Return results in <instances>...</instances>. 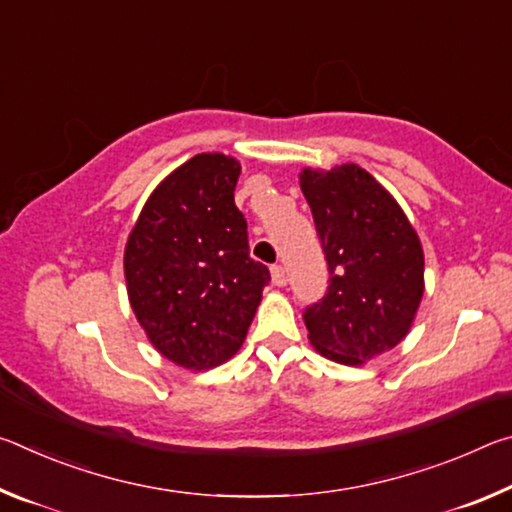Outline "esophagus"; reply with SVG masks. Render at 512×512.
I'll list each match as a JSON object with an SVG mask.
<instances>
[{"label":"esophagus","mask_w":512,"mask_h":512,"mask_svg":"<svg viewBox=\"0 0 512 512\" xmlns=\"http://www.w3.org/2000/svg\"><path fill=\"white\" fill-rule=\"evenodd\" d=\"M271 280L275 287H284V284H287V273H284L282 266H271Z\"/></svg>","instance_id":"esophagus-1"}]
</instances>
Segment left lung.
<instances>
[{
	"instance_id": "obj_1",
	"label": "left lung",
	"mask_w": 512,
	"mask_h": 512,
	"mask_svg": "<svg viewBox=\"0 0 512 512\" xmlns=\"http://www.w3.org/2000/svg\"><path fill=\"white\" fill-rule=\"evenodd\" d=\"M329 266V287L305 311L309 343L343 366L406 339L424 296L418 232L388 189L359 164L300 171Z\"/></svg>"
}]
</instances>
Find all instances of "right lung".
<instances>
[{
    "label": "right lung",
    "instance_id": "obj_1",
    "mask_svg": "<svg viewBox=\"0 0 512 512\" xmlns=\"http://www.w3.org/2000/svg\"><path fill=\"white\" fill-rule=\"evenodd\" d=\"M241 162L198 153L146 198L124 250L128 302L164 359L201 372L235 357L271 282L235 205Z\"/></svg>",
    "mask_w": 512,
    "mask_h": 512
}]
</instances>
